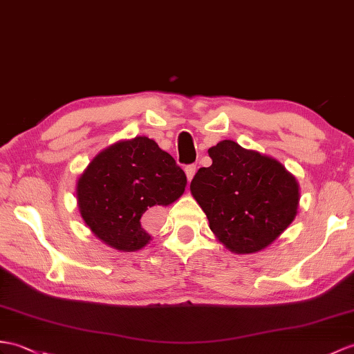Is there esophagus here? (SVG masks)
<instances>
[{"label": "esophagus", "instance_id": "esophagus-1", "mask_svg": "<svg viewBox=\"0 0 354 354\" xmlns=\"http://www.w3.org/2000/svg\"><path fill=\"white\" fill-rule=\"evenodd\" d=\"M196 166L194 164H188V166H185V175H187V179L188 180H192L193 179V176H194V174H196Z\"/></svg>", "mask_w": 354, "mask_h": 354}]
</instances>
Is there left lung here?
Returning <instances> with one entry per match:
<instances>
[{
  "label": "left lung",
  "mask_w": 354,
  "mask_h": 354,
  "mask_svg": "<svg viewBox=\"0 0 354 354\" xmlns=\"http://www.w3.org/2000/svg\"><path fill=\"white\" fill-rule=\"evenodd\" d=\"M208 153L212 164L197 170L190 190L211 231L235 253L267 248L297 214V180L281 162L232 140L217 143Z\"/></svg>",
  "instance_id": "left-lung-1"
}]
</instances>
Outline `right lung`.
Masks as SVG:
<instances>
[{
	"mask_svg": "<svg viewBox=\"0 0 354 354\" xmlns=\"http://www.w3.org/2000/svg\"><path fill=\"white\" fill-rule=\"evenodd\" d=\"M187 176L153 140L136 137L97 153L77 184L80 212L92 232L111 248L134 252L149 243L142 217L179 199Z\"/></svg>",
	"mask_w": 354,
	"mask_h": 354,
	"instance_id": "1",
	"label": "right lung"
}]
</instances>
